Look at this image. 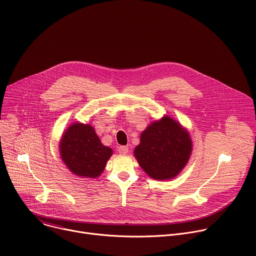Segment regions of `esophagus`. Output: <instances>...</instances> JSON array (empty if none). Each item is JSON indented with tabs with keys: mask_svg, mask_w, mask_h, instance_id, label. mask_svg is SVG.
<instances>
[{
	"mask_svg": "<svg viewBox=\"0 0 256 256\" xmlns=\"http://www.w3.org/2000/svg\"><path fill=\"white\" fill-rule=\"evenodd\" d=\"M128 148L126 147V146H120V147H118V153L120 154L126 155V154H128Z\"/></svg>",
	"mask_w": 256,
	"mask_h": 256,
	"instance_id": "obj_1",
	"label": "esophagus"
}]
</instances>
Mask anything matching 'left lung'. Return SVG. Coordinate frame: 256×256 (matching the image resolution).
<instances>
[{"mask_svg": "<svg viewBox=\"0 0 256 256\" xmlns=\"http://www.w3.org/2000/svg\"><path fill=\"white\" fill-rule=\"evenodd\" d=\"M192 142L186 130L169 116L152 122L140 134L134 157L151 178H174L190 160Z\"/></svg>", "mask_w": 256, "mask_h": 256, "instance_id": "8db88e82", "label": "left lung"}]
</instances>
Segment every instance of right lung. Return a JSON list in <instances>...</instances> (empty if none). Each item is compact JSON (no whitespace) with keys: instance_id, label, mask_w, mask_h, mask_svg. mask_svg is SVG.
Masks as SVG:
<instances>
[{"instance_id":"obj_1","label":"right lung","mask_w":256,"mask_h":256,"mask_svg":"<svg viewBox=\"0 0 256 256\" xmlns=\"http://www.w3.org/2000/svg\"><path fill=\"white\" fill-rule=\"evenodd\" d=\"M60 153L72 173L96 178L103 172L112 149L102 144L92 126L76 122L62 134Z\"/></svg>"}]
</instances>
